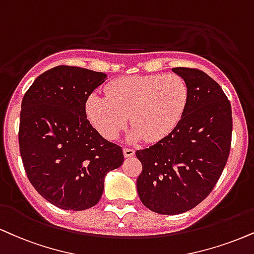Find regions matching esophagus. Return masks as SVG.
I'll use <instances>...</instances> for the list:
<instances>
[{"label": "esophagus", "instance_id": "1", "mask_svg": "<svg viewBox=\"0 0 254 254\" xmlns=\"http://www.w3.org/2000/svg\"><path fill=\"white\" fill-rule=\"evenodd\" d=\"M123 154L125 157H132L133 155H135V150H133V149H130V148H124Z\"/></svg>", "mask_w": 254, "mask_h": 254}]
</instances>
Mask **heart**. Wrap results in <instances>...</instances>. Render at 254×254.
<instances>
[{
    "mask_svg": "<svg viewBox=\"0 0 254 254\" xmlns=\"http://www.w3.org/2000/svg\"><path fill=\"white\" fill-rule=\"evenodd\" d=\"M105 91L106 97L87 98L86 114L106 139L117 138L130 116L131 139L161 140L180 123L189 99L187 82L174 73L122 77Z\"/></svg>",
    "mask_w": 254,
    "mask_h": 254,
    "instance_id": "b5f03b06",
    "label": "heart"
}]
</instances>
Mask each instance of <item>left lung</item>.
<instances>
[{"label":"left lung","mask_w":254,"mask_h":254,"mask_svg":"<svg viewBox=\"0 0 254 254\" xmlns=\"http://www.w3.org/2000/svg\"><path fill=\"white\" fill-rule=\"evenodd\" d=\"M173 71L187 82L185 114L169 135L136 151L140 201L164 215L187 212L208 196L227 163L233 127L231 103L214 79L197 68Z\"/></svg>","instance_id":"8db88e82"}]
</instances>
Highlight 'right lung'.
Here are the masks:
<instances>
[{
    "mask_svg": "<svg viewBox=\"0 0 254 254\" xmlns=\"http://www.w3.org/2000/svg\"><path fill=\"white\" fill-rule=\"evenodd\" d=\"M106 74L61 65L35 79L21 104L19 145L38 193L61 209L99 202L106 174L124 161L122 146L90 124L86 102Z\"/></svg>",
    "mask_w": 254,
    "mask_h": 254,
    "instance_id": "1",
    "label": "right lung"
}]
</instances>
